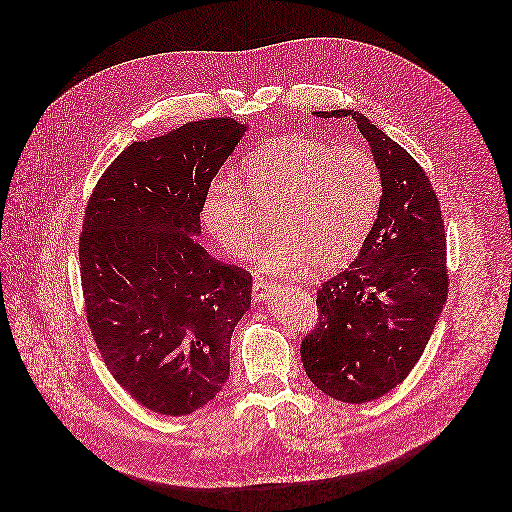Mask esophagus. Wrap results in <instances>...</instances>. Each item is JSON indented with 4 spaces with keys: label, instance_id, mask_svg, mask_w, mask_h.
<instances>
[{
    "label": "esophagus",
    "instance_id": "esophagus-1",
    "mask_svg": "<svg viewBox=\"0 0 512 512\" xmlns=\"http://www.w3.org/2000/svg\"><path fill=\"white\" fill-rule=\"evenodd\" d=\"M274 292V284L268 280H256L252 286V297L254 301H264L266 297H270V293Z\"/></svg>",
    "mask_w": 512,
    "mask_h": 512
}]
</instances>
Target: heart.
Wrapping results in <instances>:
<instances>
[{
  "mask_svg": "<svg viewBox=\"0 0 512 512\" xmlns=\"http://www.w3.org/2000/svg\"><path fill=\"white\" fill-rule=\"evenodd\" d=\"M382 177L357 147L311 136H282L250 153L240 187L215 181L203 199V222L220 248L248 260L262 240V215L276 209L278 236L260 252L264 272H317L349 264L376 220Z\"/></svg>",
  "mask_w": 512,
  "mask_h": 512,
  "instance_id": "obj_1",
  "label": "heart"
}]
</instances>
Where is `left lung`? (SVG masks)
Wrapping results in <instances>:
<instances>
[{
	"mask_svg": "<svg viewBox=\"0 0 512 512\" xmlns=\"http://www.w3.org/2000/svg\"><path fill=\"white\" fill-rule=\"evenodd\" d=\"M382 177L378 219L353 264L317 290L319 323L301 341L309 380L327 396L363 404L396 388L420 361L449 290L438 195L422 165L355 110Z\"/></svg>",
	"mask_w": 512,
	"mask_h": 512,
	"instance_id": "left-lung-1",
	"label": "left lung"
}]
</instances>
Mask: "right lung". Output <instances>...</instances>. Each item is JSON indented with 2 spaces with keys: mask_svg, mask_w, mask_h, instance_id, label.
I'll list each match as a JSON object with an SVG mask.
<instances>
[{
  "mask_svg": "<svg viewBox=\"0 0 512 512\" xmlns=\"http://www.w3.org/2000/svg\"><path fill=\"white\" fill-rule=\"evenodd\" d=\"M246 126L189 122L126 147L98 179L78 242L86 321L104 365L147 410L185 416L228 380L250 272L197 242L203 199Z\"/></svg>",
  "mask_w": 512,
  "mask_h": 512,
  "instance_id": "add662e5",
  "label": "right lung"
}]
</instances>
